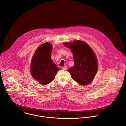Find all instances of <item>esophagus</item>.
<instances>
[{
    "label": "esophagus",
    "instance_id": "obj_1",
    "mask_svg": "<svg viewBox=\"0 0 126 126\" xmlns=\"http://www.w3.org/2000/svg\"><path fill=\"white\" fill-rule=\"evenodd\" d=\"M62 69H63V70H66L67 69V67L66 66H64V67H62Z\"/></svg>",
    "mask_w": 126,
    "mask_h": 126
}]
</instances>
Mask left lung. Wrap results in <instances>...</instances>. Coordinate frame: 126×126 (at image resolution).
<instances>
[{"label":"left lung","instance_id":"1","mask_svg":"<svg viewBox=\"0 0 126 126\" xmlns=\"http://www.w3.org/2000/svg\"><path fill=\"white\" fill-rule=\"evenodd\" d=\"M64 45L69 48L73 54V67L69 69L72 78L81 85H87L94 79L97 71L98 61L90 46L85 42L76 40Z\"/></svg>","mask_w":126,"mask_h":126}]
</instances>
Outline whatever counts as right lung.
I'll use <instances>...</instances> for the list:
<instances>
[{
  "mask_svg": "<svg viewBox=\"0 0 126 126\" xmlns=\"http://www.w3.org/2000/svg\"><path fill=\"white\" fill-rule=\"evenodd\" d=\"M52 46L47 42L35 50L32 59L30 72L34 79L43 85L50 83L59 71L51 58Z\"/></svg>",
  "mask_w": 126,
  "mask_h": 126,
  "instance_id": "add662e5",
  "label": "right lung"
}]
</instances>
